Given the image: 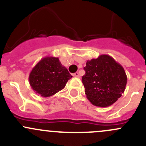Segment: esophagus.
<instances>
[{
	"label": "esophagus",
	"mask_w": 146,
	"mask_h": 146,
	"mask_svg": "<svg viewBox=\"0 0 146 146\" xmlns=\"http://www.w3.org/2000/svg\"><path fill=\"white\" fill-rule=\"evenodd\" d=\"M73 76H75V77H77V78H80V73H78V72H76V73H74V75Z\"/></svg>",
	"instance_id": "obj_1"
}]
</instances>
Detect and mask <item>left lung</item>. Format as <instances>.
Segmentation results:
<instances>
[{"label":"left lung","mask_w":146,"mask_h":146,"mask_svg":"<svg viewBox=\"0 0 146 146\" xmlns=\"http://www.w3.org/2000/svg\"><path fill=\"white\" fill-rule=\"evenodd\" d=\"M82 80L88 100L93 105L107 107L121 98L127 76L122 66L106 54L87 61Z\"/></svg>","instance_id":"8db88e82"}]
</instances>
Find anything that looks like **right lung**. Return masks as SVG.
Wrapping results in <instances>:
<instances>
[{
	"label": "right lung",
	"mask_w": 146,
	"mask_h": 146,
	"mask_svg": "<svg viewBox=\"0 0 146 146\" xmlns=\"http://www.w3.org/2000/svg\"><path fill=\"white\" fill-rule=\"evenodd\" d=\"M72 77L58 58L46 56L31 70L29 82L36 93L48 98L64 89L66 82Z\"/></svg>",
	"instance_id": "obj_1"
}]
</instances>
